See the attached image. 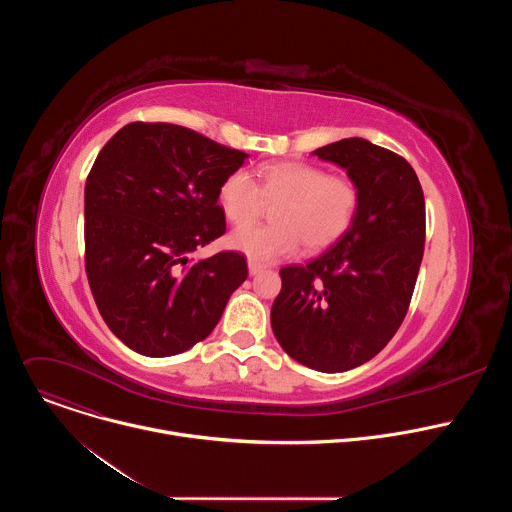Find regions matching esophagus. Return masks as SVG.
I'll return each instance as SVG.
<instances>
[{
  "instance_id": "esophagus-1",
  "label": "esophagus",
  "mask_w": 512,
  "mask_h": 512,
  "mask_svg": "<svg viewBox=\"0 0 512 512\" xmlns=\"http://www.w3.org/2000/svg\"><path fill=\"white\" fill-rule=\"evenodd\" d=\"M265 267L261 265V263H255V261H249V273L251 275H257V273H261Z\"/></svg>"
}]
</instances>
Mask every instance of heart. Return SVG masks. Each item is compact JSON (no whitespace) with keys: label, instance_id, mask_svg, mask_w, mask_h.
Segmentation results:
<instances>
[{"label":"heart","instance_id":"heart-1","mask_svg":"<svg viewBox=\"0 0 512 512\" xmlns=\"http://www.w3.org/2000/svg\"><path fill=\"white\" fill-rule=\"evenodd\" d=\"M267 201L278 204L270 217L273 226L257 228L248 223ZM218 204L237 229L229 245L255 263H271L294 255L304 243L306 251H322L348 233L360 208V190L346 176H328L326 170L281 162L257 172L229 174L218 188Z\"/></svg>","mask_w":512,"mask_h":512}]
</instances>
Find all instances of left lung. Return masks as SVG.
Instances as JSON below:
<instances>
[{
    "instance_id": "obj_1",
    "label": "left lung",
    "mask_w": 512,
    "mask_h": 512,
    "mask_svg": "<svg viewBox=\"0 0 512 512\" xmlns=\"http://www.w3.org/2000/svg\"><path fill=\"white\" fill-rule=\"evenodd\" d=\"M360 190L352 227L320 257L279 271L271 328L281 348L320 373L377 356L399 330L425 243V200L411 164L362 137L314 152Z\"/></svg>"
}]
</instances>
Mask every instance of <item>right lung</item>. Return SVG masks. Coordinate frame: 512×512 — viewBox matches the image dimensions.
Instances as JSON below:
<instances>
[{
	"mask_svg": "<svg viewBox=\"0 0 512 512\" xmlns=\"http://www.w3.org/2000/svg\"><path fill=\"white\" fill-rule=\"evenodd\" d=\"M245 160L188 127L143 121L99 152L85 184V269L105 324L131 350L192 348L247 279L237 251L190 257L225 235L218 188Z\"/></svg>",
	"mask_w": 512,
	"mask_h": 512,
	"instance_id": "right-lung-1",
	"label": "right lung"
}]
</instances>
